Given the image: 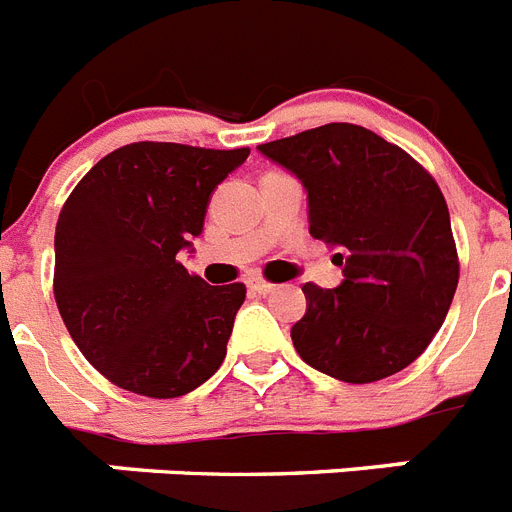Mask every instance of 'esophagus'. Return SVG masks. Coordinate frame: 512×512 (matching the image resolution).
Masks as SVG:
<instances>
[{
	"instance_id": "obj_1",
	"label": "esophagus",
	"mask_w": 512,
	"mask_h": 512,
	"mask_svg": "<svg viewBox=\"0 0 512 512\" xmlns=\"http://www.w3.org/2000/svg\"><path fill=\"white\" fill-rule=\"evenodd\" d=\"M248 290L256 292V295H269V292H274L277 287H274L272 282H264V279H248Z\"/></svg>"
}]
</instances>
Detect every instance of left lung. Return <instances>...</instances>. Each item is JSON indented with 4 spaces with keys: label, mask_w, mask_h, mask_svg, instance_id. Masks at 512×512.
Returning <instances> with one entry per match:
<instances>
[{
    "label": "left lung",
    "mask_w": 512,
    "mask_h": 512,
    "mask_svg": "<svg viewBox=\"0 0 512 512\" xmlns=\"http://www.w3.org/2000/svg\"><path fill=\"white\" fill-rule=\"evenodd\" d=\"M308 191L310 235L329 243L342 285H305L292 344L310 368L373 383L412 365L443 326L458 285L451 214L435 178L355 124L259 144Z\"/></svg>",
    "instance_id": "left-lung-1"
}]
</instances>
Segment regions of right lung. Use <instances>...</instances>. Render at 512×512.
Here are the masks:
<instances>
[{
  "label": "right lung",
  "mask_w": 512,
  "mask_h": 512,
  "mask_svg": "<svg viewBox=\"0 0 512 512\" xmlns=\"http://www.w3.org/2000/svg\"><path fill=\"white\" fill-rule=\"evenodd\" d=\"M248 152L126 144L95 163L61 207L56 305L87 362L116 386L176 399L225 360L246 287H209L178 253L202 235L209 196Z\"/></svg>",
  "instance_id": "add662e5"
}]
</instances>
